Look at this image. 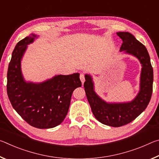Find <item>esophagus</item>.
<instances>
[{"mask_svg":"<svg viewBox=\"0 0 159 159\" xmlns=\"http://www.w3.org/2000/svg\"><path fill=\"white\" fill-rule=\"evenodd\" d=\"M80 80H81L82 83L85 82V75H84V74L81 73L80 74Z\"/></svg>","mask_w":159,"mask_h":159,"instance_id":"1","label":"esophagus"}]
</instances>
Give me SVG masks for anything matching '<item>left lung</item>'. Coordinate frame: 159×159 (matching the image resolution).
Segmentation results:
<instances>
[{"label":"left lung","instance_id":"left-lung-1","mask_svg":"<svg viewBox=\"0 0 159 159\" xmlns=\"http://www.w3.org/2000/svg\"><path fill=\"white\" fill-rule=\"evenodd\" d=\"M123 43L120 52L133 55L142 66L139 91L133 100L127 102H107L98 96L94 88L92 76L85 74L84 88L88 101L95 118L102 124L120 127L133 121L149 103L153 90L154 74L146 47L129 32H118Z\"/></svg>","mask_w":159,"mask_h":159}]
</instances>
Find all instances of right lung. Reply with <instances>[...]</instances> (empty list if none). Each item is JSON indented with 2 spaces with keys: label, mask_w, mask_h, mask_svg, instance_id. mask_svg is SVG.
<instances>
[{
  "label": "right lung",
  "mask_w": 159,
  "mask_h": 159,
  "mask_svg": "<svg viewBox=\"0 0 159 159\" xmlns=\"http://www.w3.org/2000/svg\"><path fill=\"white\" fill-rule=\"evenodd\" d=\"M38 36L31 34L16 45L7 74V93L13 108L33 127H56L68 113L74 90L81 86L79 73L57 75L41 83L26 82L21 69V61Z\"/></svg>",
  "instance_id": "right-lung-1"
}]
</instances>
